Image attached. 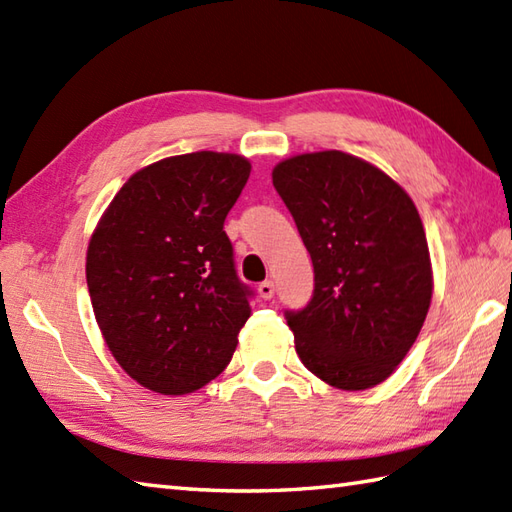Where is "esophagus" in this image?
<instances>
[{
	"mask_svg": "<svg viewBox=\"0 0 512 512\" xmlns=\"http://www.w3.org/2000/svg\"><path fill=\"white\" fill-rule=\"evenodd\" d=\"M257 290H259V297H262V299H273L275 297V284H273V281H262Z\"/></svg>",
	"mask_w": 512,
	"mask_h": 512,
	"instance_id": "esophagus-1",
	"label": "esophagus"
}]
</instances>
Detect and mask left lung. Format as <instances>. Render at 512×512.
<instances>
[{
    "instance_id": "left-lung-1",
    "label": "left lung",
    "mask_w": 512,
    "mask_h": 512,
    "mask_svg": "<svg viewBox=\"0 0 512 512\" xmlns=\"http://www.w3.org/2000/svg\"><path fill=\"white\" fill-rule=\"evenodd\" d=\"M273 184L314 266L312 299L284 312L301 363L347 391L383 383L431 303L416 206L383 171L343 151L279 162Z\"/></svg>"
}]
</instances>
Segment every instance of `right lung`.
Listing matches in <instances>:
<instances>
[{
  "instance_id": "1",
  "label": "right lung",
  "mask_w": 512,
  "mask_h": 512,
  "mask_svg": "<svg viewBox=\"0 0 512 512\" xmlns=\"http://www.w3.org/2000/svg\"><path fill=\"white\" fill-rule=\"evenodd\" d=\"M250 176L235 154L195 151L134 173L90 239L88 288L110 352L165 396L231 363L255 292L237 277L224 220Z\"/></svg>"
}]
</instances>
